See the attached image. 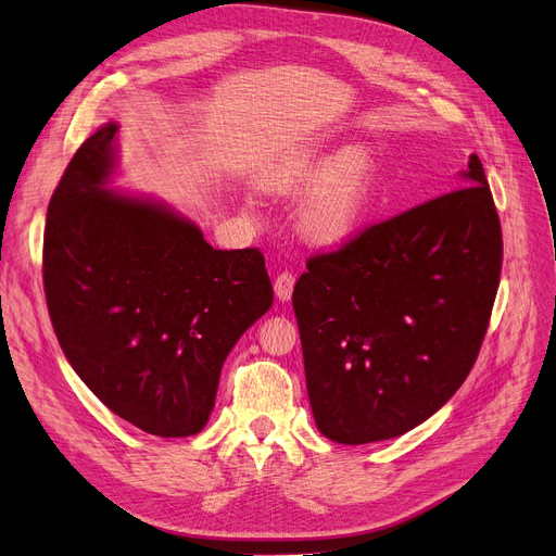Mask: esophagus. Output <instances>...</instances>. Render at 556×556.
<instances>
[{
  "instance_id": "1",
  "label": "esophagus",
  "mask_w": 556,
  "mask_h": 556,
  "mask_svg": "<svg viewBox=\"0 0 556 556\" xmlns=\"http://www.w3.org/2000/svg\"><path fill=\"white\" fill-rule=\"evenodd\" d=\"M294 282H296L294 274H290V271H282V274H278V278L274 280L276 296H278L280 301H287V299H290V296H292V292H294Z\"/></svg>"
}]
</instances>
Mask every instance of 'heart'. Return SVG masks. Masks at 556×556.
Here are the masks:
<instances>
[{
  "label": "heart",
  "instance_id": "b5f03b06",
  "mask_svg": "<svg viewBox=\"0 0 556 556\" xmlns=\"http://www.w3.org/2000/svg\"><path fill=\"white\" fill-rule=\"evenodd\" d=\"M309 191L301 210L303 235L319 247H338L361 228L371 198V157L363 148L303 160L278 182Z\"/></svg>",
  "mask_w": 556,
  "mask_h": 556
}]
</instances>
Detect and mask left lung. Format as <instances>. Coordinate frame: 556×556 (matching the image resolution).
Masks as SVG:
<instances>
[{"instance_id": "obj_1", "label": "left lung", "mask_w": 556, "mask_h": 556, "mask_svg": "<svg viewBox=\"0 0 556 556\" xmlns=\"http://www.w3.org/2000/svg\"><path fill=\"white\" fill-rule=\"evenodd\" d=\"M465 187L307 260L292 303L317 429L396 438L468 379L502 274V226L477 154Z\"/></svg>"}]
</instances>
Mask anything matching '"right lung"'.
I'll return each instance as SVG.
<instances>
[{"mask_svg": "<svg viewBox=\"0 0 556 556\" xmlns=\"http://www.w3.org/2000/svg\"><path fill=\"white\" fill-rule=\"evenodd\" d=\"M116 125L86 139L48 205L42 287L65 358L100 402L162 438L201 433L237 340L274 303L257 249L104 189Z\"/></svg>", "mask_w": 556, "mask_h": 556, "instance_id": "obj_1", "label": "right lung"}]
</instances>
